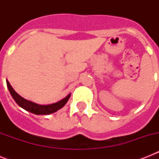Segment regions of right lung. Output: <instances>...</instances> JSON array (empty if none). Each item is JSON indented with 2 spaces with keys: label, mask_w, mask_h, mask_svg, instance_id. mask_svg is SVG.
<instances>
[{
  "label": "right lung",
  "mask_w": 159,
  "mask_h": 159,
  "mask_svg": "<svg viewBox=\"0 0 159 159\" xmlns=\"http://www.w3.org/2000/svg\"><path fill=\"white\" fill-rule=\"evenodd\" d=\"M6 84H7L9 92L11 93V97H13V99L15 100V102L20 106L21 108L25 109V111H30L31 113L35 114V115H49V114L54 113L61 108H62L71 97V93H69L67 97H64L63 99H62L59 102H56V103L49 105H39L35 103V102H31V101H28V100L20 97L17 92H16V91L13 89V87H11L8 80H6Z\"/></svg>",
  "instance_id": "1"
}]
</instances>
